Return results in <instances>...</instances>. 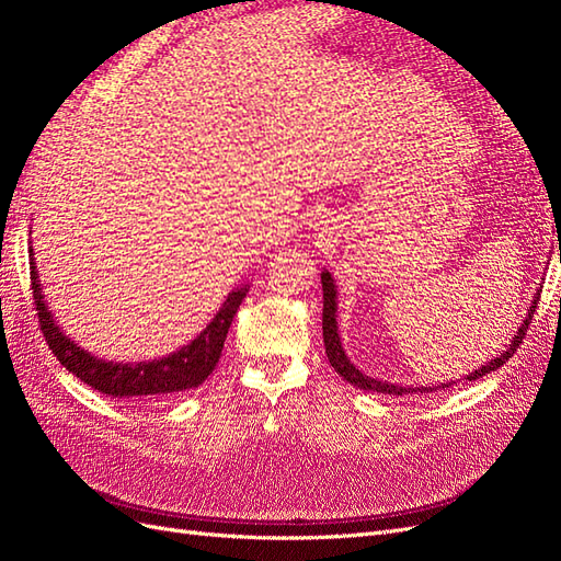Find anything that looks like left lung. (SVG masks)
Instances as JSON below:
<instances>
[{
	"label": "left lung",
	"instance_id": "1",
	"mask_svg": "<svg viewBox=\"0 0 561 561\" xmlns=\"http://www.w3.org/2000/svg\"><path fill=\"white\" fill-rule=\"evenodd\" d=\"M542 182H546V180H542ZM559 262H561V248H559ZM320 283H322V342H325L328 360H330V365L334 367L336 375H342L351 386L363 388V390H375V393H383V396H407V393H435V390H439V388H449V386L456 383V381H447V383H443V386L404 388V386H398V383H388V381H379V379H371V377L363 375V371L348 360V355H346V351H344V346H342V336H339V332H336V285H334V278H332V274H330L328 268H322ZM540 287H542V285H540ZM540 287H538V293H536L534 299H531L529 313L524 316L519 330H517L515 336L511 339V344L505 346V351L499 355V358H494L491 363L482 365L480 369L470 371V375H466L463 379H468V381L480 379V377L489 375V371H496L503 363H507V360L513 358V353L519 348L526 330H529V322H531V318H534L536 304H538V297H540ZM458 381H461V379H458Z\"/></svg>",
	"mask_w": 561,
	"mask_h": 561
}]
</instances>
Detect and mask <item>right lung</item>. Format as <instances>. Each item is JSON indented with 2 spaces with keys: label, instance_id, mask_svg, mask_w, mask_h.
Instances as JSON below:
<instances>
[{
  "label": "right lung",
  "instance_id": "obj_1",
  "mask_svg": "<svg viewBox=\"0 0 561 561\" xmlns=\"http://www.w3.org/2000/svg\"><path fill=\"white\" fill-rule=\"evenodd\" d=\"M30 278H32V295L39 311V325L46 336L48 348L54 351L56 358L65 369H70L77 379L95 388L98 393H105L112 398H157V396H173L182 390L198 388L206 381L222 355L225 339L231 328V320L239 311L241 301L248 293L250 285L233 287L222 307L215 313L190 344L163 355V358L142 360V363H114L103 360L98 355L81 348L72 342L70 334H65L56 322L54 313L48 311L44 295H42V280L37 274L35 252L30 248Z\"/></svg>",
  "mask_w": 561,
  "mask_h": 561
}]
</instances>
